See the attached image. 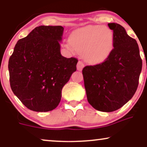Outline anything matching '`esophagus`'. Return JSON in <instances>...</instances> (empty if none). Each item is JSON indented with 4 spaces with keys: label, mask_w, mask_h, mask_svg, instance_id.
<instances>
[{
    "label": "esophagus",
    "mask_w": 147,
    "mask_h": 147,
    "mask_svg": "<svg viewBox=\"0 0 147 147\" xmlns=\"http://www.w3.org/2000/svg\"><path fill=\"white\" fill-rule=\"evenodd\" d=\"M84 67V63L82 61H79L77 64V69L79 71H82Z\"/></svg>",
    "instance_id": "obj_1"
}]
</instances>
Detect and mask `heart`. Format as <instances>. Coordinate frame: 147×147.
<instances>
[{"label": "heart", "instance_id": "heart-1", "mask_svg": "<svg viewBox=\"0 0 147 147\" xmlns=\"http://www.w3.org/2000/svg\"><path fill=\"white\" fill-rule=\"evenodd\" d=\"M69 48L84 54L86 61L97 63L104 61L114 47V34L106 26L90 25L76 30L70 37Z\"/></svg>", "mask_w": 147, "mask_h": 147}]
</instances>
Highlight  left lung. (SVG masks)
<instances>
[{
    "mask_svg": "<svg viewBox=\"0 0 147 147\" xmlns=\"http://www.w3.org/2000/svg\"><path fill=\"white\" fill-rule=\"evenodd\" d=\"M113 30L114 48L101 63L83 68L88 101L102 112H113L123 106L137 90L142 59L136 41L119 24H108Z\"/></svg>",
    "mask_w": 147,
    "mask_h": 147,
    "instance_id": "obj_1",
    "label": "left lung"
}]
</instances>
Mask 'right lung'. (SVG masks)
I'll list each match as a JSON object with an SVG mask.
<instances>
[{
  "mask_svg": "<svg viewBox=\"0 0 147 147\" xmlns=\"http://www.w3.org/2000/svg\"><path fill=\"white\" fill-rule=\"evenodd\" d=\"M63 27L42 25L19 39L9 61L12 91L29 110L48 112L61 101V90L76 71L77 58L60 53Z\"/></svg>",
  "mask_w": 147,
  "mask_h": 147,
  "instance_id": "obj_1",
  "label": "right lung"
}]
</instances>
